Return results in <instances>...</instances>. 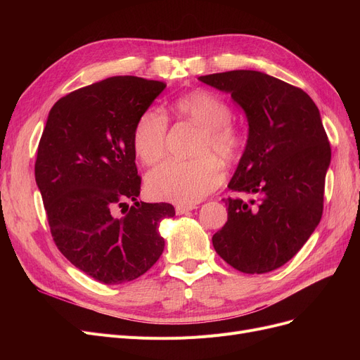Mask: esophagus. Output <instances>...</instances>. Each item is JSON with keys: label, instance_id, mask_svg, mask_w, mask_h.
I'll use <instances>...</instances> for the list:
<instances>
[{"label": "esophagus", "instance_id": "obj_1", "mask_svg": "<svg viewBox=\"0 0 360 360\" xmlns=\"http://www.w3.org/2000/svg\"><path fill=\"white\" fill-rule=\"evenodd\" d=\"M194 209H197L195 204H178L175 207V212H176V214H185V213L191 212Z\"/></svg>", "mask_w": 360, "mask_h": 360}]
</instances>
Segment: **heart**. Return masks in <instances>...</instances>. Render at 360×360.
Returning <instances> with one entry per match:
<instances>
[{"mask_svg": "<svg viewBox=\"0 0 360 360\" xmlns=\"http://www.w3.org/2000/svg\"><path fill=\"white\" fill-rule=\"evenodd\" d=\"M182 120L202 128L195 155L190 160H166L147 175L146 185L151 197L179 204H194L221 184L223 167L213 156L226 163L233 162L242 148V134L231 118V108L216 94L194 90L174 102ZM167 120L158 109L146 110L134 128V150L141 162L153 165L166 150Z\"/></svg>", "mask_w": 360, "mask_h": 360, "instance_id": "1", "label": "heart"}]
</instances>
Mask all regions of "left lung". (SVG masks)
<instances>
[{
  "label": "left lung",
  "mask_w": 360,
  "mask_h": 360,
  "mask_svg": "<svg viewBox=\"0 0 360 360\" xmlns=\"http://www.w3.org/2000/svg\"><path fill=\"white\" fill-rule=\"evenodd\" d=\"M198 80L231 93L247 115V146L228 188L257 195L224 200L228 221L213 247L242 273L273 271L304 247L323 216L331 147L319 110L304 90L261 71Z\"/></svg>",
  "instance_id": "1"
}]
</instances>
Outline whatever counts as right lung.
I'll list each match as a JSON object with an SVG mask.
<instances>
[{
    "label": "right lung",
    "mask_w": 360,
    "mask_h": 360,
    "mask_svg": "<svg viewBox=\"0 0 360 360\" xmlns=\"http://www.w3.org/2000/svg\"><path fill=\"white\" fill-rule=\"evenodd\" d=\"M163 82L117 75L56 102L37 147L34 178L53 242L72 266L105 285L143 276L159 259L167 202L137 201L132 137ZM135 201L129 207L126 200Z\"/></svg>",
    "instance_id": "add662e5"
}]
</instances>
